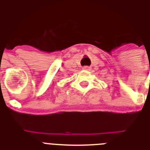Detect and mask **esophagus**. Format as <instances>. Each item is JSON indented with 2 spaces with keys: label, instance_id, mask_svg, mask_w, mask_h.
Segmentation results:
<instances>
[{
  "label": "esophagus",
  "instance_id": "obj_1",
  "mask_svg": "<svg viewBox=\"0 0 150 150\" xmlns=\"http://www.w3.org/2000/svg\"><path fill=\"white\" fill-rule=\"evenodd\" d=\"M82 69H84V70H90V67H89V66H84V67L82 68Z\"/></svg>",
  "mask_w": 150,
  "mask_h": 150
}]
</instances>
